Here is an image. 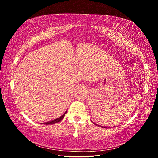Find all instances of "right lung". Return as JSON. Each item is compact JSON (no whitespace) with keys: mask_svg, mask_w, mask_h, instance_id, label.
<instances>
[{"mask_svg":"<svg viewBox=\"0 0 158 158\" xmlns=\"http://www.w3.org/2000/svg\"><path fill=\"white\" fill-rule=\"evenodd\" d=\"M67 113V111H65V113L64 114L63 116H61L60 117H59L58 118H56V119H55V120H53V121H49V122H47V123H44V124H46V125H51V124H54V123H58V122H60L61 120H63V118H64V116H65V114Z\"/></svg>","mask_w":158,"mask_h":158,"instance_id":"obj_1","label":"right lung"}]
</instances>
